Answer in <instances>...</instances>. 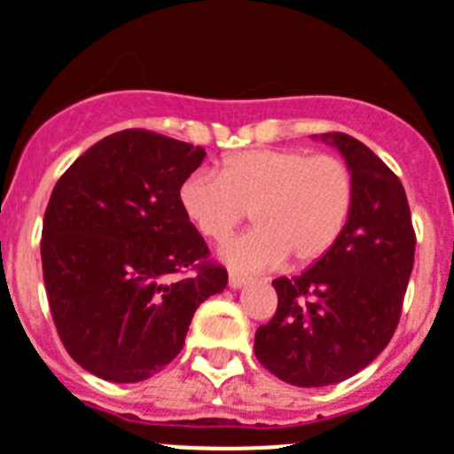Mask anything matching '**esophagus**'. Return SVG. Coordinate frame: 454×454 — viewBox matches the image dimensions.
<instances>
[{
	"mask_svg": "<svg viewBox=\"0 0 454 454\" xmlns=\"http://www.w3.org/2000/svg\"><path fill=\"white\" fill-rule=\"evenodd\" d=\"M246 284H248V277L239 275V272H231V275H228V286H231L232 290H239V288H244Z\"/></svg>",
	"mask_w": 454,
	"mask_h": 454,
	"instance_id": "1",
	"label": "esophagus"
}]
</instances>
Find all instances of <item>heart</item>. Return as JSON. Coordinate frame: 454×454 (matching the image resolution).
Masks as SVG:
<instances>
[{
    "instance_id": "obj_1",
    "label": "heart",
    "mask_w": 454,
    "mask_h": 454,
    "mask_svg": "<svg viewBox=\"0 0 454 454\" xmlns=\"http://www.w3.org/2000/svg\"><path fill=\"white\" fill-rule=\"evenodd\" d=\"M357 184L341 157L299 148L228 155L222 170H197L179 186V206L208 239H223L246 217L254 228L222 246L239 270H266L288 259L303 268L334 248L355 210Z\"/></svg>"
}]
</instances>
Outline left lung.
Listing matches in <instances>:
<instances>
[{
  "label": "left lung",
  "instance_id": "8db88e82",
  "mask_svg": "<svg viewBox=\"0 0 454 454\" xmlns=\"http://www.w3.org/2000/svg\"><path fill=\"white\" fill-rule=\"evenodd\" d=\"M353 168V217L324 259L272 281L277 312L254 333L259 364L286 384L321 388L368 366L393 339L415 262V231L397 175L359 139L324 133Z\"/></svg>",
  "mask_w": 454,
  "mask_h": 454
}]
</instances>
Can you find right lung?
I'll list each match as a JSON object with an SVG mask.
<instances>
[{
  "label": "right lung",
  "mask_w": 454,
  "mask_h": 454,
  "mask_svg": "<svg viewBox=\"0 0 454 454\" xmlns=\"http://www.w3.org/2000/svg\"><path fill=\"white\" fill-rule=\"evenodd\" d=\"M206 151L144 129L88 148L52 188L42 231L48 306L70 357L101 380L144 381L184 348L228 272L179 206Z\"/></svg>",
  "instance_id": "1"
}]
</instances>
